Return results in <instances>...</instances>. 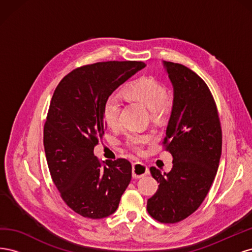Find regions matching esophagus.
Instances as JSON below:
<instances>
[{"label": "esophagus", "instance_id": "34e87169", "mask_svg": "<svg viewBox=\"0 0 252 252\" xmlns=\"http://www.w3.org/2000/svg\"><path fill=\"white\" fill-rule=\"evenodd\" d=\"M149 173V169L148 167L141 163V162H135L132 165V177L134 179H140L145 177V175H147Z\"/></svg>", "mask_w": 252, "mask_h": 252}]
</instances>
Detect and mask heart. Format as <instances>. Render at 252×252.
I'll return each instance as SVG.
<instances>
[{"label": "heart", "instance_id": "obj_1", "mask_svg": "<svg viewBox=\"0 0 252 252\" xmlns=\"http://www.w3.org/2000/svg\"><path fill=\"white\" fill-rule=\"evenodd\" d=\"M123 95L131 102L140 103L148 108L152 120H161L172 106L171 94L164 89L163 84L151 77H142L129 83L123 89ZM120 102L117 96L110 95L103 105V118L110 128L119 126ZM148 134L131 133L127 136V143L133 149L139 150L141 146L150 141Z\"/></svg>", "mask_w": 252, "mask_h": 252}]
</instances>
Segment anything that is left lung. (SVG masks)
Segmentation results:
<instances>
[{
  "label": "left lung",
  "mask_w": 252,
  "mask_h": 252,
  "mask_svg": "<svg viewBox=\"0 0 252 252\" xmlns=\"http://www.w3.org/2000/svg\"><path fill=\"white\" fill-rule=\"evenodd\" d=\"M173 87V101L164 144L172 169L151 167L159 183L147 202L149 215L161 223H178L200 207L219 169L222 130L217 106L206 83L188 67L162 62Z\"/></svg>",
  "instance_id": "obj_1"
}]
</instances>
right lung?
<instances>
[{"label":"right lung","instance_id":"1","mask_svg":"<svg viewBox=\"0 0 252 252\" xmlns=\"http://www.w3.org/2000/svg\"><path fill=\"white\" fill-rule=\"evenodd\" d=\"M145 67L131 61L83 66L64 77L52 95L44 126L45 155L62 199L84 218L111 216L131 181L130 162L107 159L102 165L94 149L107 127L106 98Z\"/></svg>","mask_w":252,"mask_h":252}]
</instances>
